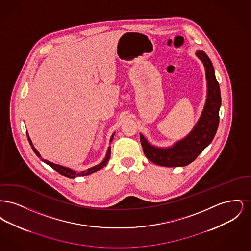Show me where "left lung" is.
Wrapping results in <instances>:
<instances>
[{
  "mask_svg": "<svg viewBox=\"0 0 251 251\" xmlns=\"http://www.w3.org/2000/svg\"><path fill=\"white\" fill-rule=\"evenodd\" d=\"M196 55L202 62L207 81V96L201 115L192 131L182 139L169 147H157L150 143L142 133L140 141L146 157L153 164L162 167H185L200 155L213 141L219 124L221 95L215 78V69L203 50Z\"/></svg>",
  "mask_w": 251,
  "mask_h": 251,
  "instance_id": "obj_1",
  "label": "left lung"
}]
</instances>
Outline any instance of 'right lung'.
Wrapping results in <instances>:
<instances>
[{
  "mask_svg": "<svg viewBox=\"0 0 251 251\" xmlns=\"http://www.w3.org/2000/svg\"><path fill=\"white\" fill-rule=\"evenodd\" d=\"M26 133H27L28 141H29V143L31 145V147H32V149H33V151H34V152L36 153V156H38V157L41 159L42 162H44L45 164H47L50 167H52L54 170H56L57 172H59L61 175L65 176V177H67V178H70V179H74V178H76V177H81V176H86V175H89V174H91V173H93V172H95V171H98V170L101 169L102 167L106 166V164H107V162L109 161L110 155H111V147H109V148H108L107 152H106V155H105L104 159H103L99 165H96L94 167H90V168H87V169H85V170L78 172V171L73 170V169L70 168V167L60 166V165L51 163V162H50L48 160L42 158L41 155H40V153L37 151V150H36V148L34 147L33 143H32V140H31V138L29 137L28 132H26ZM114 135H115V132L112 134V136H111V138H110V142H112V140H113V138H114Z\"/></svg>",
  "mask_w": 251,
  "mask_h": 251,
  "instance_id": "right-lung-1",
  "label": "right lung"
}]
</instances>
